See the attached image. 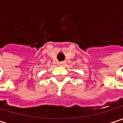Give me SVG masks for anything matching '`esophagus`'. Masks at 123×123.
<instances>
[{
    "instance_id": "esophagus-1",
    "label": "esophagus",
    "mask_w": 123,
    "mask_h": 123,
    "mask_svg": "<svg viewBox=\"0 0 123 123\" xmlns=\"http://www.w3.org/2000/svg\"><path fill=\"white\" fill-rule=\"evenodd\" d=\"M59 64H60L61 66H63V65L65 64V62H59Z\"/></svg>"
}]
</instances>
